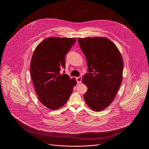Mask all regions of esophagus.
<instances>
[{
  "label": "esophagus",
  "instance_id": "esophagus-1",
  "mask_svg": "<svg viewBox=\"0 0 149 149\" xmlns=\"http://www.w3.org/2000/svg\"><path fill=\"white\" fill-rule=\"evenodd\" d=\"M81 79H82L81 77H79L77 78V81L78 84H80L81 83Z\"/></svg>",
  "mask_w": 149,
  "mask_h": 149
}]
</instances>
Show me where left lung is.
Here are the masks:
<instances>
[{
  "label": "left lung",
  "instance_id": "obj_1",
  "mask_svg": "<svg viewBox=\"0 0 149 149\" xmlns=\"http://www.w3.org/2000/svg\"><path fill=\"white\" fill-rule=\"evenodd\" d=\"M89 72L82 81L88 88L84 98L94 111L109 106L117 94L123 79V61L116 45L106 37L78 38Z\"/></svg>",
  "mask_w": 149,
  "mask_h": 149
}]
</instances>
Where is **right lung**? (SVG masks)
Instances as JSON below:
<instances>
[{
    "label": "right lung",
    "mask_w": 149,
    "mask_h": 149,
    "mask_svg": "<svg viewBox=\"0 0 149 149\" xmlns=\"http://www.w3.org/2000/svg\"><path fill=\"white\" fill-rule=\"evenodd\" d=\"M74 38L48 37L33 52L30 64L31 76L38 99L43 106L56 110L64 106L77 84L75 78L61 74L65 57L75 43Z\"/></svg>",
    "instance_id": "add662e5"
}]
</instances>
